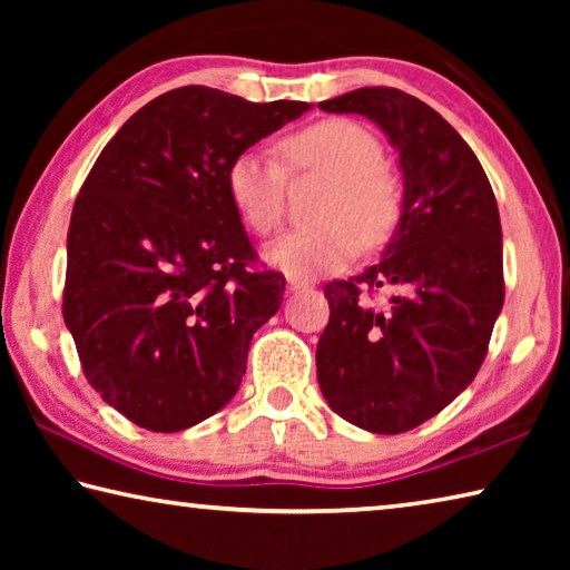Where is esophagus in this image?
<instances>
[{"mask_svg": "<svg viewBox=\"0 0 570 570\" xmlns=\"http://www.w3.org/2000/svg\"><path fill=\"white\" fill-rule=\"evenodd\" d=\"M288 288H292V292H302V288H312V282H308V278L288 276Z\"/></svg>", "mask_w": 570, "mask_h": 570, "instance_id": "obj_1", "label": "esophagus"}]
</instances>
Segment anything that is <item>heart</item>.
<instances>
[{
	"instance_id": "obj_1",
	"label": "heart",
	"mask_w": 570,
	"mask_h": 570,
	"mask_svg": "<svg viewBox=\"0 0 570 570\" xmlns=\"http://www.w3.org/2000/svg\"><path fill=\"white\" fill-rule=\"evenodd\" d=\"M284 166L262 150L230 160L226 186L230 204L254 234H274L284 220L286 173L330 178L322 224L296 228L264 248L274 268L292 276H322L344 268L366 246H382L402 218V190L382 166L380 140L360 122L332 118L306 125L278 140Z\"/></svg>"
}]
</instances>
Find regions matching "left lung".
I'll list each match as a JSON object with an SVG mask.
<instances>
[{
    "instance_id": "left-lung-1",
    "label": "left lung",
    "mask_w": 570,
    "mask_h": 570,
    "mask_svg": "<svg viewBox=\"0 0 570 570\" xmlns=\"http://www.w3.org/2000/svg\"><path fill=\"white\" fill-rule=\"evenodd\" d=\"M320 108L364 115L387 132L404 198L382 262L324 286L316 377L340 417L400 435L445 410L488 354L505 302L495 193L460 132L407 92L360 88ZM380 287L391 298L374 305Z\"/></svg>"
}]
</instances>
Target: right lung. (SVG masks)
<instances>
[{"label":"right lung","mask_w":570,"mask_h":570,"mask_svg":"<svg viewBox=\"0 0 570 570\" xmlns=\"http://www.w3.org/2000/svg\"><path fill=\"white\" fill-rule=\"evenodd\" d=\"M306 110L188 85L135 112L85 178L62 316L90 387L138 428H193L236 394L286 278L256 264L226 170Z\"/></svg>","instance_id":"obj_1"}]
</instances>
